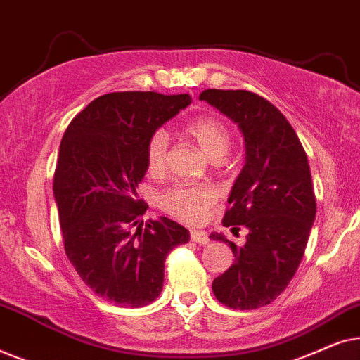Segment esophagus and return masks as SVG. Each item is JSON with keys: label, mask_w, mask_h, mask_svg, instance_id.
Masks as SVG:
<instances>
[{"label": "esophagus", "mask_w": 360, "mask_h": 360, "mask_svg": "<svg viewBox=\"0 0 360 360\" xmlns=\"http://www.w3.org/2000/svg\"><path fill=\"white\" fill-rule=\"evenodd\" d=\"M190 238H191V240H193V243H196V244H200V245H206L210 243V239H208V234L205 233V231H198V229H193L190 233Z\"/></svg>", "instance_id": "obj_1"}]
</instances>
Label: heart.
<instances>
[{"instance_id":"heart-1","label":"heart","mask_w":360,"mask_h":360,"mask_svg":"<svg viewBox=\"0 0 360 360\" xmlns=\"http://www.w3.org/2000/svg\"><path fill=\"white\" fill-rule=\"evenodd\" d=\"M185 132L211 160H219L228 154L231 134L223 121L213 116H201L185 124ZM170 137L165 129H157L150 134L146 146L147 170L150 175H162L165 170L167 150ZM216 193L210 186L174 185L159 196V206L167 214L185 223H198L214 205Z\"/></svg>"}]
</instances>
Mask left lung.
Returning <instances> with one entry per match:
<instances>
[{
  "mask_svg": "<svg viewBox=\"0 0 360 360\" xmlns=\"http://www.w3.org/2000/svg\"><path fill=\"white\" fill-rule=\"evenodd\" d=\"M200 100L234 121L245 144L223 226H245L249 234L244 245L210 236L228 243L234 254V264L213 280V293L233 309L265 307L293 278L316 216L307 152L287 117L252 91L210 88Z\"/></svg>",
  "mask_w": 360,
  "mask_h": 360,
  "instance_id": "left-lung-1",
  "label": "left lung"
}]
</instances>
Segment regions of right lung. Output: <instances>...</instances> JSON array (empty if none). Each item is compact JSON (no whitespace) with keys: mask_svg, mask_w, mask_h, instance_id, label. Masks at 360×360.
I'll list each match as a JSON object with an SVG mask.
<instances>
[{"mask_svg":"<svg viewBox=\"0 0 360 360\" xmlns=\"http://www.w3.org/2000/svg\"><path fill=\"white\" fill-rule=\"evenodd\" d=\"M190 103V95L108 93L78 112L62 137L53 196L65 254L93 292L120 307L154 302L167 255L190 240L165 216L132 231L147 210L136 191L147 172V141Z\"/></svg>","mask_w":360,"mask_h":360,"instance_id":"obj_1","label":"right lung"}]
</instances>
